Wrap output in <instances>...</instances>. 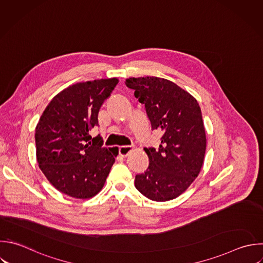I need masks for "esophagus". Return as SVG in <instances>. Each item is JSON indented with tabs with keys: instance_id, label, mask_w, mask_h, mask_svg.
Wrapping results in <instances>:
<instances>
[{
	"instance_id": "esophagus-1",
	"label": "esophagus",
	"mask_w": 263,
	"mask_h": 263,
	"mask_svg": "<svg viewBox=\"0 0 263 263\" xmlns=\"http://www.w3.org/2000/svg\"><path fill=\"white\" fill-rule=\"evenodd\" d=\"M133 150V147L132 146H121L119 147V154L123 157L127 156V154Z\"/></svg>"
}]
</instances>
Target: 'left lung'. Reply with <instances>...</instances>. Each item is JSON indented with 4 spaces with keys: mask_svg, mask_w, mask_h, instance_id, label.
<instances>
[{
    "mask_svg": "<svg viewBox=\"0 0 263 263\" xmlns=\"http://www.w3.org/2000/svg\"><path fill=\"white\" fill-rule=\"evenodd\" d=\"M125 85L144 104L151 129L162 133L158 148H144L149 166L136 175L135 186L151 200L174 199L190 186L203 163L206 139L198 103L163 78H128Z\"/></svg>",
    "mask_w": 263,
    "mask_h": 263,
    "instance_id": "8db88e82",
    "label": "left lung"
}]
</instances>
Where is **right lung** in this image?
Returning <instances> with one entry per match:
<instances>
[{
    "label": "right lung",
    "instance_id": "1",
    "mask_svg": "<svg viewBox=\"0 0 263 263\" xmlns=\"http://www.w3.org/2000/svg\"><path fill=\"white\" fill-rule=\"evenodd\" d=\"M117 78L76 83L57 95L36 127L37 161L47 180L61 192L75 198L98 194L115 162L117 152L103 146L98 115L111 96Z\"/></svg>",
    "mask_w": 263,
    "mask_h": 263
}]
</instances>
